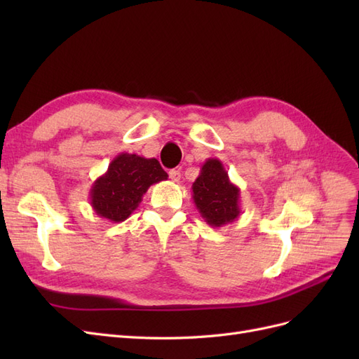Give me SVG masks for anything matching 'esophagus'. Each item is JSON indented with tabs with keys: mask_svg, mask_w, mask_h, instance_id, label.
Instances as JSON below:
<instances>
[{
	"mask_svg": "<svg viewBox=\"0 0 359 359\" xmlns=\"http://www.w3.org/2000/svg\"><path fill=\"white\" fill-rule=\"evenodd\" d=\"M169 178H170L173 182H180V180H181V172L177 170V169L169 170Z\"/></svg>",
	"mask_w": 359,
	"mask_h": 359,
	"instance_id": "34e87169",
	"label": "esophagus"
}]
</instances>
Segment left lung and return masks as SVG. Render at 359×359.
Returning a JSON list of instances; mask_svg holds the SVG:
<instances>
[{
    "instance_id": "left-lung-1",
    "label": "left lung",
    "mask_w": 359,
    "mask_h": 359,
    "mask_svg": "<svg viewBox=\"0 0 359 359\" xmlns=\"http://www.w3.org/2000/svg\"><path fill=\"white\" fill-rule=\"evenodd\" d=\"M191 190L194 205L211 227H222L241 215L240 187L229 180L219 158H208L203 163Z\"/></svg>"
}]
</instances>
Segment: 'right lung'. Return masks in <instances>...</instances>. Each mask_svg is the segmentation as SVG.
I'll return each mask as SVG.
<instances>
[{
  "instance_id": "add662e5",
  "label": "right lung",
  "mask_w": 359,
  "mask_h": 359,
  "mask_svg": "<svg viewBox=\"0 0 359 359\" xmlns=\"http://www.w3.org/2000/svg\"><path fill=\"white\" fill-rule=\"evenodd\" d=\"M168 180L157 158L121 153L111 163L90 190V203L94 212L112 223L127 220L142 202L147 190Z\"/></svg>"
}]
</instances>
